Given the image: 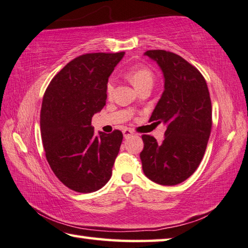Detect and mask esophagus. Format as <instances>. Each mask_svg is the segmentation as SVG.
I'll return each mask as SVG.
<instances>
[{
  "mask_svg": "<svg viewBox=\"0 0 248 248\" xmlns=\"http://www.w3.org/2000/svg\"><path fill=\"white\" fill-rule=\"evenodd\" d=\"M123 133H124V139H128V138L131 137V135L133 134V131L131 130V129H124V130L123 131Z\"/></svg>",
  "mask_w": 248,
  "mask_h": 248,
  "instance_id": "1",
  "label": "esophagus"
}]
</instances>
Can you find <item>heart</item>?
<instances>
[{"mask_svg": "<svg viewBox=\"0 0 248 248\" xmlns=\"http://www.w3.org/2000/svg\"><path fill=\"white\" fill-rule=\"evenodd\" d=\"M128 79L131 81L135 88L138 90L146 85H153L154 81V74L148 67L144 65H135L128 71L127 73ZM114 89V80L110 79L106 86V92L108 94H111Z\"/></svg>", "mask_w": 248, "mask_h": 248, "instance_id": "1", "label": "heart"}]
</instances>
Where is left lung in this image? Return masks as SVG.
Returning <instances> with one entry per match:
<instances>
[{
  "mask_svg": "<svg viewBox=\"0 0 248 248\" xmlns=\"http://www.w3.org/2000/svg\"><path fill=\"white\" fill-rule=\"evenodd\" d=\"M162 71L164 90L150 121L167 125L161 143L143 135L140 154L143 172L150 181L174 186L191 176L204 156L212 129V103L204 77L176 53H144Z\"/></svg>",
  "mask_w": 248,
  "mask_h": 248,
  "instance_id": "obj_1",
  "label": "left lung"
}]
</instances>
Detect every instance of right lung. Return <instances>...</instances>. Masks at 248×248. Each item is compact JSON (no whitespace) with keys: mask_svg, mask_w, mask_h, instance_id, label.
I'll use <instances>...</instances> for the list:
<instances>
[{"mask_svg":"<svg viewBox=\"0 0 248 248\" xmlns=\"http://www.w3.org/2000/svg\"><path fill=\"white\" fill-rule=\"evenodd\" d=\"M124 52L86 53L67 63L53 77L43 98L41 134L48 163L72 190H99L111 176L123 133L109 134L91 125L104 108L106 86Z\"/></svg>","mask_w":248,"mask_h":248,"instance_id":"add662e5","label":"right lung"}]
</instances>
